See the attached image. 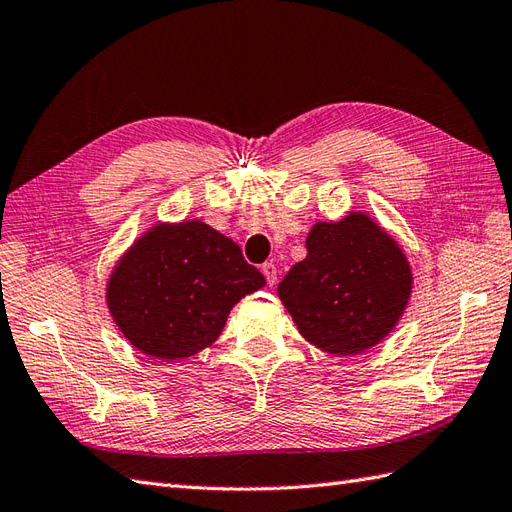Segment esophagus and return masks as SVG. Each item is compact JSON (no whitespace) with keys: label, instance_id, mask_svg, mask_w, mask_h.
Returning a JSON list of instances; mask_svg holds the SVG:
<instances>
[{"label":"esophagus","instance_id":"34e87169","mask_svg":"<svg viewBox=\"0 0 512 512\" xmlns=\"http://www.w3.org/2000/svg\"><path fill=\"white\" fill-rule=\"evenodd\" d=\"M261 272H264V277H266L270 288H275V283H277V266L272 264V261H266V264L261 266Z\"/></svg>","mask_w":512,"mask_h":512}]
</instances>
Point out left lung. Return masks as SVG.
Wrapping results in <instances>:
<instances>
[{"label": "left lung", "mask_w": 512, "mask_h": 512, "mask_svg": "<svg viewBox=\"0 0 512 512\" xmlns=\"http://www.w3.org/2000/svg\"><path fill=\"white\" fill-rule=\"evenodd\" d=\"M307 257L279 283V299L318 349L355 355L382 342L406 310L412 272L392 237L364 213L318 222Z\"/></svg>", "instance_id": "left-lung-1"}]
</instances>
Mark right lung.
<instances>
[{
	"label": "right lung",
	"instance_id": "obj_1",
	"mask_svg": "<svg viewBox=\"0 0 512 512\" xmlns=\"http://www.w3.org/2000/svg\"><path fill=\"white\" fill-rule=\"evenodd\" d=\"M264 285L231 237L185 220L157 224L128 248L106 285V305L135 349L183 360L209 347L231 307Z\"/></svg>",
	"mask_w": 512,
	"mask_h": 512
}]
</instances>
